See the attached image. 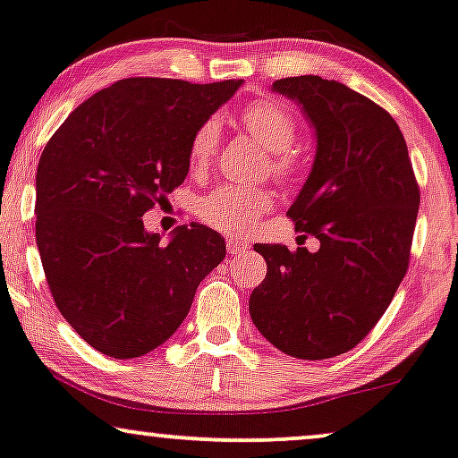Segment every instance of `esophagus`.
Masks as SVG:
<instances>
[{"instance_id": "obj_1", "label": "esophagus", "mask_w": 458, "mask_h": 458, "mask_svg": "<svg viewBox=\"0 0 458 458\" xmlns=\"http://www.w3.org/2000/svg\"><path fill=\"white\" fill-rule=\"evenodd\" d=\"M225 247H228L230 256H241V253H245L249 249V242L245 239H236V236H230V239L225 241Z\"/></svg>"}]
</instances>
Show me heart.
<instances>
[{
	"label": "heart",
	"instance_id": "1",
	"mask_svg": "<svg viewBox=\"0 0 458 458\" xmlns=\"http://www.w3.org/2000/svg\"><path fill=\"white\" fill-rule=\"evenodd\" d=\"M241 124L262 146L266 152L275 154L272 169L279 177H292L296 173L292 149L296 141V123L285 107L275 101H253L241 115ZM219 143V126L216 120H207L196 129L190 141V166L194 171L205 169L213 160ZM275 202L270 190L219 186L200 200L199 213L213 228L225 233H245L256 219L268 211Z\"/></svg>",
	"mask_w": 458,
	"mask_h": 458
}]
</instances>
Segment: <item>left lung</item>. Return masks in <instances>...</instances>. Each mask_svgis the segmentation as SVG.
<instances>
[{"label": "left lung", "instance_id": "obj_1", "mask_svg": "<svg viewBox=\"0 0 458 458\" xmlns=\"http://www.w3.org/2000/svg\"><path fill=\"white\" fill-rule=\"evenodd\" d=\"M315 132L309 177L287 216L321 247L262 245L266 279L249 298L253 326L298 359H329L369 334L406 275L420 194L395 120L319 75L272 84Z\"/></svg>", "mask_w": 458, "mask_h": 458}]
</instances>
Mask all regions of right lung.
<instances>
[{
	"label": "right lung",
	"mask_w": 458,
	"mask_h": 458,
	"mask_svg": "<svg viewBox=\"0 0 458 458\" xmlns=\"http://www.w3.org/2000/svg\"><path fill=\"white\" fill-rule=\"evenodd\" d=\"M241 86L120 80L75 107L44 148L36 239L46 281L69 326L103 355L165 344L225 258L224 236L205 224L160 242L141 217L182 186L196 129Z\"/></svg>",
	"instance_id": "right-lung-1"
}]
</instances>
